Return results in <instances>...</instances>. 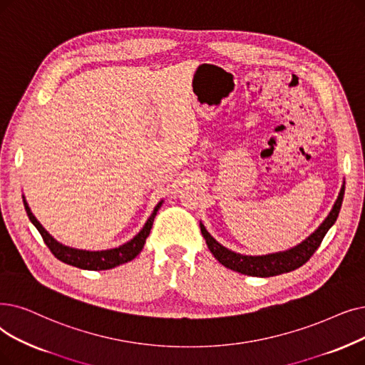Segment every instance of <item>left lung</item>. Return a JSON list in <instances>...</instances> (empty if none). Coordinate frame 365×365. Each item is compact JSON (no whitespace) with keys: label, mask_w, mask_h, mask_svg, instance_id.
<instances>
[{"label":"left lung","mask_w":365,"mask_h":365,"mask_svg":"<svg viewBox=\"0 0 365 365\" xmlns=\"http://www.w3.org/2000/svg\"><path fill=\"white\" fill-rule=\"evenodd\" d=\"M343 195H344V185L341 186V191L339 194L334 207H332L328 217L322 222V225L310 237H307L303 243H299L298 246L287 252L270 253V255H262V257H246V255H240V253L231 252L227 247L219 245L207 232V230L204 228V225H201V234L205 239V243H207L210 252L213 253V257L222 265L231 268L234 272H239L247 276H257V277H272L283 273H289L292 270H297V268L303 264H306L313 257V253L318 250L325 234L337 220L341 202H343Z\"/></svg>","instance_id":"8db88e82"}]
</instances>
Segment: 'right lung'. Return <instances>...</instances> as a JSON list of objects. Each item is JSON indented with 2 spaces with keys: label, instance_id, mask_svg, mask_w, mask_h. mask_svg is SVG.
I'll use <instances>...</instances> for the list:
<instances>
[{
  "label": "right lung",
  "instance_id": "obj_1",
  "mask_svg": "<svg viewBox=\"0 0 365 365\" xmlns=\"http://www.w3.org/2000/svg\"><path fill=\"white\" fill-rule=\"evenodd\" d=\"M163 201L158 202V205L155 207L152 216L148 219V222L145 224L143 230H141L134 239L128 243H125L119 247L115 249H108V250H100V252H89V250H81V249H73L68 246H64L58 243L53 237L47 232L40 222L36 219V216L31 213L26 201L24 200V205L26 215L29 217V220L33 222L34 227L38 230V232L43 237V242L46 243V246L51 249V252L55 255V258H58L59 261L66 262L68 265L77 267V268H83V270H93V272H100V270H108V268H113L116 265L125 264L131 259H134L138 253L143 249L148 235L152 230L153 225V219L156 216L158 209L161 207Z\"/></svg>",
  "mask_w": 365,
  "mask_h": 365
}]
</instances>
